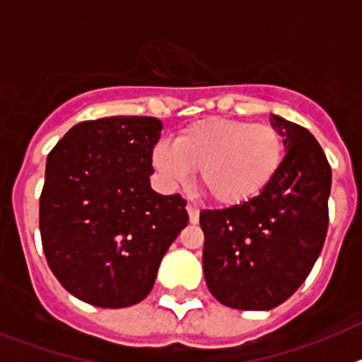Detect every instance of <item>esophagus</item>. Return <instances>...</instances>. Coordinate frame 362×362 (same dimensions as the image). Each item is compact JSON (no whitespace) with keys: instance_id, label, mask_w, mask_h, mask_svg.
Masks as SVG:
<instances>
[{"instance_id":"esophagus-1","label":"esophagus","mask_w":362,"mask_h":362,"mask_svg":"<svg viewBox=\"0 0 362 362\" xmlns=\"http://www.w3.org/2000/svg\"><path fill=\"white\" fill-rule=\"evenodd\" d=\"M187 212L188 217H190L192 225H197V223H199V210H197L196 206H192V204H187Z\"/></svg>"}]
</instances>
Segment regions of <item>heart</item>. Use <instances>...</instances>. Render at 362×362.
Listing matches in <instances>:
<instances>
[{
    "instance_id": "b5f03b06",
    "label": "heart",
    "mask_w": 362,
    "mask_h": 362,
    "mask_svg": "<svg viewBox=\"0 0 362 362\" xmlns=\"http://www.w3.org/2000/svg\"><path fill=\"white\" fill-rule=\"evenodd\" d=\"M286 153L279 129L235 117H206L159 141L152 165L166 187L185 185L199 170L204 194L221 206L255 199L277 177Z\"/></svg>"
}]
</instances>
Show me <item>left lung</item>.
I'll return each mask as SVG.
<instances>
[{
  "label": "left lung",
  "instance_id": "left-lung-1",
  "mask_svg": "<svg viewBox=\"0 0 362 362\" xmlns=\"http://www.w3.org/2000/svg\"><path fill=\"white\" fill-rule=\"evenodd\" d=\"M286 153L277 177L255 199L203 210V272L219 303L272 310L305 283L328 230L332 168L317 139L300 124L272 116Z\"/></svg>",
  "mask_w": 362,
  "mask_h": 362
}]
</instances>
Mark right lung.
Returning a JSON list of instances; mask_svg holds the SVG:
<instances>
[{
    "instance_id": "add662e5",
    "label": "right lung",
    "mask_w": 362,
    "mask_h": 362,
    "mask_svg": "<svg viewBox=\"0 0 362 362\" xmlns=\"http://www.w3.org/2000/svg\"><path fill=\"white\" fill-rule=\"evenodd\" d=\"M163 123L146 116L83 121L50 150L40 232L66 292L99 308L145 299L168 246L188 225L187 201L150 187Z\"/></svg>"
}]
</instances>
